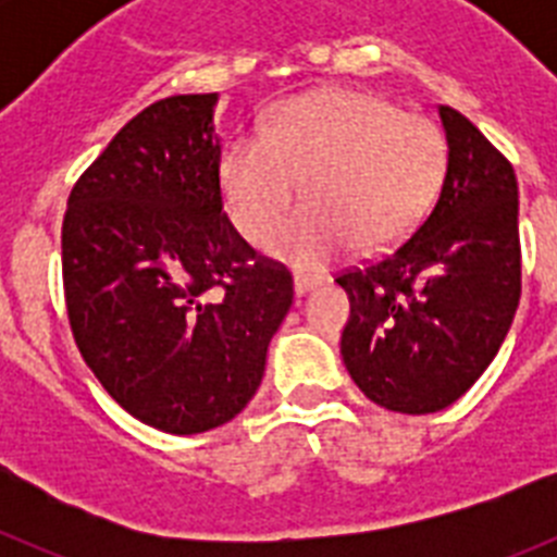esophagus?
I'll list each match as a JSON object with an SVG mask.
<instances>
[{"label":"esophagus","mask_w":557,"mask_h":557,"mask_svg":"<svg viewBox=\"0 0 557 557\" xmlns=\"http://www.w3.org/2000/svg\"><path fill=\"white\" fill-rule=\"evenodd\" d=\"M314 287H321V282H318V278H312V275H304V273H295V278H293L295 295H307V293H312Z\"/></svg>","instance_id":"1"}]
</instances>
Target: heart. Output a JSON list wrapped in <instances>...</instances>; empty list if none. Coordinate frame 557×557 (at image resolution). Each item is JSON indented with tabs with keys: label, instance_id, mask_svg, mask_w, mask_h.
Listing matches in <instances>:
<instances>
[{
	"label": "heart",
	"instance_id": "b5f03b06",
	"mask_svg": "<svg viewBox=\"0 0 557 557\" xmlns=\"http://www.w3.org/2000/svg\"><path fill=\"white\" fill-rule=\"evenodd\" d=\"M446 166L441 127L382 97L332 88L293 97L262 136L236 133L220 156L231 223L262 243L298 195L301 211L270 236L268 250L301 270H321L354 245L401 243L435 198Z\"/></svg>",
	"mask_w": 557,
	"mask_h": 557
}]
</instances>
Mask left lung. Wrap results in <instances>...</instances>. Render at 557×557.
I'll list each match as a JSON object with an SVG mask.
<instances>
[{
    "label": "left lung",
    "instance_id": "obj_1",
    "mask_svg": "<svg viewBox=\"0 0 557 557\" xmlns=\"http://www.w3.org/2000/svg\"><path fill=\"white\" fill-rule=\"evenodd\" d=\"M437 113L449 161L432 211L379 262L337 275L351 301L343 362L373 405L407 416L444 410L474 385L521 295L513 166L460 111Z\"/></svg>",
    "mask_w": 557,
    "mask_h": 557
}]
</instances>
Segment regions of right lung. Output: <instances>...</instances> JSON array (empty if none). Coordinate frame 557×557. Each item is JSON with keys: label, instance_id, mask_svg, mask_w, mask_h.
Listing matches in <instances>:
<instances>
[{"label": "right lung", "instance_id": "obj_1", "mask_svg": "<svg viewBox=\"0 0 557 557\" xmlns=\"http://www.w3.org/2000/svg\"><path fill=\"white\" fill-rule=\"evenodd\" d=\"M218 95L136 113L88 166L63 218L72 334L108 396L170 435L243 412L293 275L256 253L223 214Z\"/></svg>", "mask_w": 557, "mask_h": 557}]
</instances>
